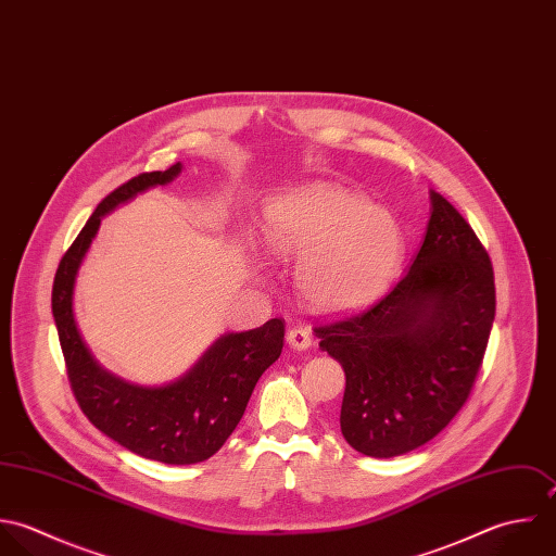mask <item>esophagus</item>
<instances>
[{
	"label": "esophagus",
	"instance_id": "34e87169",
	"mask_svg": "<svg viewBox=\"0 0 556 556\" xmlns=\"http://www.w3.org/2000/svg\"><path fill=\"white\" fill-rule=\"evenodd\" d=\"M287 343H289L293 350L304 352V350H308V348L313 345V337H311V332H308L306 328L298 326V328H291V330L287 332Z\"/></svg>",
	"mask_w": 556,
	"mask_h": 556
}]
</instances>
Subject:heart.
I'll return each instance as SVG.
<instances>
[{
  "mask_svg": "<svg viewBox=\"0 0 556 556\" xmlns=\"http://www.w3.org/2000/svg\"><path fill=\"white\" fill-rule=\"evenodd\" d=\"M263 232L280 256H304L298 285L326 313L356 311L390 282L403 256L399 222L367 198L332 186L280 195L265 211Z\"/></svg>",
  "mask_w": 556,
  "mask_h": 556,
  "instance_id": "b5f03b06",
  "label": "heart"
}]
</instances>
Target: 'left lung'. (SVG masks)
Instances as JSON below:
<instances>
[{"mask_svg":"<svg viewBox=\"0 0 556 556\" xmlns=\"http://www.w3.org/2000/svg\"><path fill=\"white\" fill-rule=\"evenodd\" d=\"M496 313L490 254L462 213L431 191L425 241L369 308L315 328L345 370L341 431L369 457L435 438L468 401Z\"/></svg>","mask_w":556,"mask_h":556,"instance_id":"obj_1","label":"left lung"}]
</instances>
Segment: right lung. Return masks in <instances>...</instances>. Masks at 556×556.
Segmentation results:
<instances>
[{
    "instance_id": "obj_1",
    "label": "right lung",
    "mask_w": 556,
    "mask_h": 556,
    "mask_svg": "<svg viewBox=\"0 0 556 556\" xmlns=\"http://www.w3.org/2000/svg\"><path fill=\"white\" fill-rule=\"evenodd\" d=\"M181 164L144 173L108 193L64 252L51 291V311L73 394L88 420L131 453L162 464L187 466L215 455L241 420L258 377L285 345V321L228 332L177 381L140 386L103 369L88 352L73 317L75 276L101 217L149 187L166 186Z\"/></svg>"
}]
</instances>
